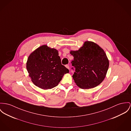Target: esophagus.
Instances as JSON below:
<instances>
[{"label":"esophagus","instance_id":"obj_1","mask_svg":"<svg viewBox=\"0 0 131 131\" xmlns=\"http://www.w3.org/2000/svg\"><path fill=\"white\" fill-rule=\"evenodd\" d=\"M65 67H66L67 69H68L69 70V66L68 65H65Z\"/></svg>","mask_w":131,"mask_h":131}]
</instances>
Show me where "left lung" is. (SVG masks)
<instances>
[{"label": "left lung", "mask_w": 131, "mask_h": 131, "mask_svg": "<svg viewBox=\"0 0 131 131\" xmlns=\"http://www.w3.org/2000/svg\"><path fill=\"white\" fill-rule=\"evenodd\" d=\"M74 60L71 69L75 70L73 78L83 89L94 88L104 80L109 63L104 51L96 43L86 41L79 50L71 51Z\"/></svg>", "instance_id": "obj_1"}]
</instances>
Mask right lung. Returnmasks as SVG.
I'll return each mask as SVG.
<instances>
[{"mask_svg": "<svg viewBox=\"0 0 131 131\" xmlns=\"http://www.w3.org/2000/svg\"><path fill=\"white\" fill-rule=\"evenodd\" d=\"M58 52L43 45L28 57L26 68L31 81L43 89L57 86L64 75L69 71L62 65Z\"/></svg>", "mask_w": 131, "mask_h": 131, "instance_id": "obj_1", "label": "right lung"}]
</instances>
